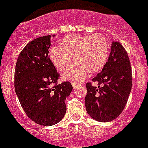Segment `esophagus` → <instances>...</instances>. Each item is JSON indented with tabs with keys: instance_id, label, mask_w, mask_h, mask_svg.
I'll return each instance as SVG.
<instances>
[{
	"instance_id": "obj_1",
	"label": "esophagus",
	"mask_w": 148,
	"mask_h": 148,
	"mask_svg": "<svg viewBox=\"0 0 148 148\" xmlns=\"http://www.w3.org/2000/svg\"><path fill=\"white\" fill-rule=\"evenodd\" d=\"M71 84H72V86H73V88H76V87H77V85H78L79 84L78 83H76V82H72Z\"/></svg>"
}]
</instances>
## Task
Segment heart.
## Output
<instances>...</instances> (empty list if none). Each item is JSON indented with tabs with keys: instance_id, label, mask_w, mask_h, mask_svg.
I'll use <instances>...</instances> for the list:
<instances>
[{
	"instance_id": "1",
	"label": "heart",
	"mask_w": 148,
	"mask_h": 148,
	"mask_svg": "<svg viewBox=\"0 0 148 148\" xmlns=\"http://www.w3.org/2000/svg\"><path fill=\"white\" fill-rule=\"evenodd\" d=\"M110 46L105 37L101 34H74L65 37L60 47H53L49 57L58 71H64L71 66L72 57L75 62L63 75L67 81H82L88 72L95 74L101 71L108 60Z\"/></svg>"
}]
</instances>
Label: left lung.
Masks as SVG:
<instances>
[{"label":"left lung","mask_w":148,"mask_h":148,"mask_svg":"<svg viewBox=\"0 0 148 148\" xmlns=\"http://www.w3.org/2000/svg\"><path fill=\"white\" fill-rule=\"evenodd\" d=\"M102 87L87 84V112L93 119L109 122L116 119L125 108L132 88V73L127 51L120 42L113 41L108 60L92 80Z\"/></svg>","instance_id":"1"}]
</instances>
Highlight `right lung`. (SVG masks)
<instances>
[{
    "label": "right lung",
    "mask_w": 148,
    "mask_h": 148,
    "mask_svg": "<svg viewBox=\"0 0 148 148\" xmlns=\"http://www.w3.org/2000/svg\"><path fill=\"white\" fill-rule=\"evenodd\" d=\"M50 46L51 35L30 41L19 54L14 73L15 92L22 108L43 126L62 120L67 110L65 100L73 89L68 81L57 84L59 74L48 57Z\"/></svg>",
    "instance_id": "1"
}]
</instances>
